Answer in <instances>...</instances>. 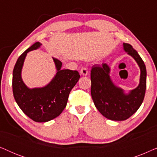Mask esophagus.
<instances>
[{"mask_svg":"<svg viewBox=\"0 0 157 157\" xmlns=\"http://www.w3.org/2000/svg\"><path fill=\"white\" fill-rule=\"evenodd\" d=\"M80 73L81 75H83V76H86L88 74V69L86 67H82L81 68Z\"/></svg>","mask_w":157,"mask_h":157,"instance_id":"1","label":"esophagus"}]
</instances>
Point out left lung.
<instances>
[{
  "mask_svg": "<svg viewBox=\"0 0 157 157\" xmlns=\"http://www.w3.org/2000/svg\"><path fill=\"white\" fill-rule=\"evenodd\" d=\"M124 49L141 70L139 85L129 94H125L112 83L106 63L94 64L91 71V94L95 106L104 117L113 121H124L132 117L142 104L147 87V69L143 60L132 45L124 44Z\"/></svg>",
  "mask_w": 157,
  "mask_h": 157,
  "instance_id": "obj_1",
  "label": "left lung"
}]
</instances>
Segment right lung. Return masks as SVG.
<instances>
[{
  "label": "right lung",
  "instance_id": "1",
  "mask_svg": "<svg viewBox=\"0 0 157 157\" xmlns=\"http://www.w3.org/2000/svg\"><path fill=\"white\" fill-rule=\"evenodd\" d=\"M40 46L36 42L19 56L13 72L12 86L15 100L23 112L34 121L46 122L59 117L65 109L80 75L77 71L61 70V62L53 59L58 71L53 80L44 88L29 89L21 78V69L27 53Z\"/></svg>",
  "mask_w": 157,
  "mask_h": 157
}]
</instances>
